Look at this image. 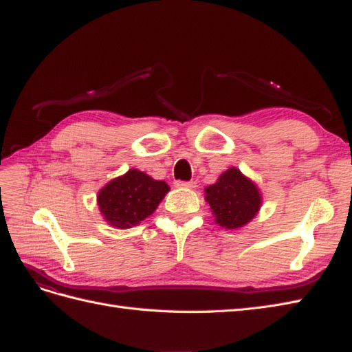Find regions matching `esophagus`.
<instances>
[{"label":"esophagus","mask_w":352,"mask_h":352,"mask_svg":"<svg viewBox=\"0 0 352 352\" xmlns=\"http://www.w3.org/2000/svg\"><path fill=\"white\" fill-rule=\"evenodd\" d=\"M175 186L177 188H195L197 186V182H194V180H190V182H175Z\"/></svg>","instance_id":"esophagus-1"}]
</instances>
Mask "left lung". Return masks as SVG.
<instances>
[{"label":"left lung","instance_id":"8db88e82","mask_svg":"<svg viewBox=\"0 0 352 352\" xmlns=\"http://www.w3.org/2000/svg\"><path fill=\"white\" fill-rule=\"evenodd\" d=\"M206 201L215 221L226 229H238L259 210L261 194L256 186L235 168L227 169L215 184L206 188Z\"/></svg>","mask_w":352,"mask_h":352}]
</instances>
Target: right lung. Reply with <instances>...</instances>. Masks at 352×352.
I'll return each mask as SVG.
<instances>
[{"label":"right lung","mask_w":352,"mask_h":352,"mask_svg":"<svg viewBox=\"0 0 352 352\" xmlns=\"http://www.w3.org/2000/svg\"><path fill=\"white\" fill-rule=\"evenodd\" d=\"M168 190L169 186L164 182H157L144 172L131 169L99 192L98 203L109 224L129 229L148 218Z\"/></svg>","instance_id":"right-lung-1"}]
</instances>
